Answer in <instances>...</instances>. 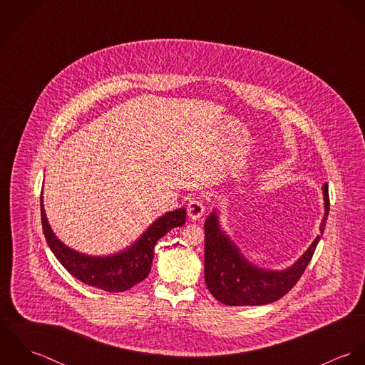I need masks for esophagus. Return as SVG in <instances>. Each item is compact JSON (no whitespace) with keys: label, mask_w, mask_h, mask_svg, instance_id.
Wrapping results in <instances>:
<instances>
[{"label":"esophagus","mask_w":365,"mask_h":365,"mask_svg":"<svg viewBox=\"0 0 365 365\" xmlns=\"http://www.w3.org/2000/svg\"><path fill=\"white\" fill-rule=\"evenodd\" d=\"M204 212H205V207H204V201H202L201 198H192V200L188 202L187 213H188V216H190L192 220L201 219V216L204 215Z\"/></svg>","instance_id":"34e87169"}]
</instances>
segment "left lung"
Wrapping results in <instances>:
<instances>
[{
	"label": "left lung",
	"mask_w": 365,
	"mask_h": 365,
	"mask_svg": "<svg viewBox=\"0 0 365 365\" xmlns=\"http://www.w3.org/2000/svg\"><path fill=\"white\" fill-rule=\"evenodd\" d=\"M324 215L320 233L324 232L329 215V185L323 184ZM205 229V282L209 292L227 307L267 305L282 298L301 278L312 259L319 236L307 252L284 269H268L250 262L219 223L213 210L204 225Z\"/></svg>",
	"instance_id": "1"
}]
</instances>
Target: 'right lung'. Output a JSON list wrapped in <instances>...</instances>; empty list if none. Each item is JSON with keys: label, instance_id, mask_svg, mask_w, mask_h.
Wrapping results in <instances>:
<instances>
[{"label": "right lung", "instance_id": "add662e5", "mask_svg": "<svg viewBox=\"0 0 365 365\" xmlns=\"http://www.w3.org/2000/svg\"><path fill=\"white\" fill-rule=\"evenodd\" d=\"M41 207L43 233L56 259L81 282L108 292H123L143 281L150 272L157 240L185 223V208L167 212L123 252L110 256H90L73 250L54 235L43 208V197H41Z\"/></svg>", "mask_w": 365, "mask_h": 365}]
</instances>
